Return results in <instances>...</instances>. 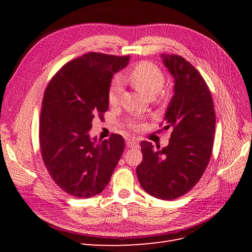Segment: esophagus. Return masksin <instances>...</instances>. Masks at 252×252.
<instances>
[{"label": "esophagus", "instance_id": "34e87169", "mask_svg": "<svg viewBox=\"0 0 252 252\" xmlns=\"http://www.w3.org/2000/svg\"><path fill=\"white\" fill-rule=\"evenodd\" d=\"M126 145L127 147H130V148H133V147H138L139 146V142L134 140V139H128L126 141Z\"/></svg>", "mask_w": 252, "mask_h": 252}]
</instances>
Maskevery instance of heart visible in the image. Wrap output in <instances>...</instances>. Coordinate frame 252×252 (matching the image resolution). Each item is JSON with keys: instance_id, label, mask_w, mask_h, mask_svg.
<instances>
[{"instance_id": "1", "label": "heart", "mask_w": 252, "mask_h": 252, "mask_svg": "<svg viewBox=\"0 0 252 252\" xmlns=\"http://www.w3.org/2000/svg\"><path fill=\"white\" fill-rule=\"evenodd\" d=\"M126 81L144 95L154 97L161 91L165 78L156 65L149 62H141L128 72ZM122 89L123 87L120 80L116 79L111 82L108 90V101L111 105H116L119 102ZM128 125L132 129H139L141 127V123L138 120L130 121Z\"/></svg>"}]
</instances>
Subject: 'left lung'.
<instances>
[{
	"label": "left lung",
	"mask_w": 252,
	"mask_h": 252,
	"mask_svg": "<svg viewBox=\"0 0 252 252\" xmlns=\"http://www.w3.org/2000/svg\"><path fill=\"white\" fill-rule=\"evenodd\" d=\"M173 78V95L166 109L164 129L171 128L169 144L156 150L141 143L143 161L136 167L142 188L161 200H174L191 189L207 167L216 131L211 93L200 72L177 55H161ZM159 148V146H158Z\"/></svg>",
	"instance_id": "1"
}]
</instances>
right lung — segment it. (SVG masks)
Returning a JSON list of instances; mask_svg holds the SVG:
<instances>
[{"label":"right lung","mask_w":252,"mask_h":252,"mask_svg":"<svg viewBox=\"0 0 252 252\" xmlns=\"http://www.w3.org/2000/svg\"><path fill=\"white\" fill-rule=\"evenodd\" d=\"M130 58L88 52L64 65L45 90L40 118V146L56 184L79 199L101 193L123 155V136L90 138L94 117L108 110L113 74Z\"/></svg>","instance_id":"1"}]
</instances>
